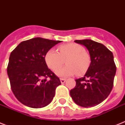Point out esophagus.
Listing matches in <instances>:
<instances>
[{"label": "esophagus", "mask_w": 125, "mask_h": 125, "mask_svg": "<svg viewBox=\"0 0 125 125\" xmlns=\"http://www.w3.org/2000/svg\"><path fill=\"white\" fill-rule=\"evenodd\" d=\"M65 81H66V80L65 79H64V78H60V82L62 83H63L65 82Z\"/></svg>", "instance_id": "34e87169"}]
</instances>
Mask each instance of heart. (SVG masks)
<instances>
[{
  "mask_svg": "<svg viewBox=\"0 0 125 125\" xmlns=\"http://www.w3.org/2000/svg\"><path fill=\"white\" fill-rule=\"evenodd\" d=\"M60 53L54 49L48 51L45 56V62L49 68L55 71L66 60L67 65L56 71L62 77L77 74L82 76L87 72L91 65V57L82 46L76 43H69L60 46Z\"/></svg>",
  "mask_w": 125,
  "mask_h": 125,
  "instance_id": "heart-1",
  "label": "heart"
}]
</instances>
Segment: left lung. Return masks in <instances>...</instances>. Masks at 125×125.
Instances as JSON below:
<instances>
[{
  "label": "left lung",
  "mask_w": 125,
  "mask_h": 125,
  "mask_svg": "<svg viewBox=\"0 0 125 125\" xmlns=\"http://www.w3.org/2000/svg\"><path fill=\"white\" fill-rule=\"evenodd\" d=\"M85 46L91 57V65L83 77L76 79L70 91L76 104L84 108L95 106L104 101L113 87L116 67L112 52L104 45L91 40H76Z\"/></svg>",
  "instance_id": "left-lung-1"
}]
</instances>
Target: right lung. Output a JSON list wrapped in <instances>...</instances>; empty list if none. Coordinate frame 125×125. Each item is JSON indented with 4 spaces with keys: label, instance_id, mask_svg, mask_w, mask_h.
Masks as SVG:
<instances>
[{
    "label": "right lung",
    "instance_id": "right-lung-1",
    "mask_svg": "<svg viewBox=\"0 0 125 125\" xmlns=\"http://www.w3.org/2000/svg\"><path fill=\"white\" fill-rule=\"evenodd\" d=\"M60 42L32 38L19 43L11 52L7 68L11 88L18 101L26 106L41 108L52 101L61 82L48 68L45 56Z\"/></svg>",
    "mask_w": 125,
    "mask_h": 125
}]
</instances>
